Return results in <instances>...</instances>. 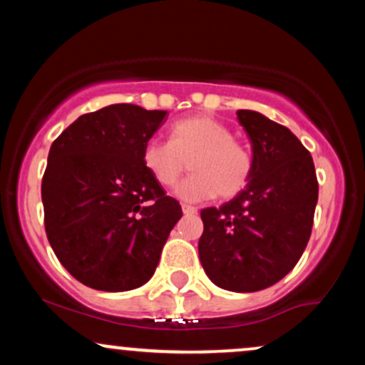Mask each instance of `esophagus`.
Listing matches in <instances>:
<instances>
[{
	"label": "esophagus",
	"instance_id": "1",
	"mask_svg": "<svg viewBox=\"0 0 365 365\" xmlns=\"http://www.w3.org/2000/svg\"><path fill=\"white\" fill-rule=\"evenodd\" d=\"M182 211H183V215H195L197 207L188 206V204H182Z\"/></svg>",
	"mask_w": 365,
	"mask_h": 365
}]
</instances>
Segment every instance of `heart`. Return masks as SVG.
<instances>
[{"label":"heart","instance_id":"heart-1","mask_svg":"<svg viewBox=\"0 0 365 365\" xmlns=\"http://www.w3.org/2000/svg\"><path fill=\"white\" fill-rule=\"evenodd\" d=\"M190 163L194 173L177 187V195L190 202L232 199L247 187L254 170L250 150L233 139V132L211 116L197 115L175 121L170 140L153 137L142 149V165L154 182L170 188Z\"/></svg>","mask_w":365,"mask_h":365}]
</instances>
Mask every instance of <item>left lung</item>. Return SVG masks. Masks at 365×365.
I'll return each mask as SVG.
<instances>
[{
	"label": "left lung",
	"instance_id": "left-lung-1",
	"mask_svg": "<svg viewBox=\"0 0 365 365\" xmlns=\"http://www.w3.org/2000/svg\"><path fill=\"white\" fill-rule=\"evenodd\" d=\"M237 115L252 142V177L221 207L200 211L199 257L220 288L257 292L278 283L302 257L319 183L311 153L290 130L257 111Z\"/></svg>",
	"mask_w": 365,
	"mask_h": 365
}]
</instances>
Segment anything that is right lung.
<instances>
[{
    "label": "right lung",
    "instance_id": "1",
    "mask_svg": "<svg viewBox=\"0 0 365 365\" xmlns=\"http://www.w3.org/2000/svg\"><path fill=\"white\" fill-rule=\"evenodd\" d=\"M166 111L111 104L75 120L51 144L41 195L46 235L75 279L103 292L139 288L182 217L142 165Z\"/></svg>",
    "mask_w": 365,
    "mask_h": 365
}]
</instances>
